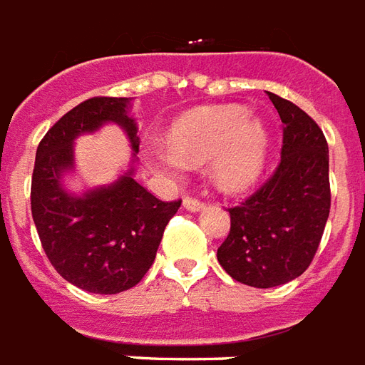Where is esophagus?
Segmentation results:
<instances>
[{
  "label": "esophagus",
  "instance_id": "1",
  "mask_svg": "<svg viewBox=\"0 0 365 365\" xmlns=\"http://www.w3.org/2000/svg\"><path fill=\"white\" fill-rule=\"evenodd\" d=\"M182 206H185V210H188V212H200V210L204 208V204H202L198 198H190V196H186L185 200H182Z\"/></svg>",
  "mask_w": 365,
  "mask_h": 365
}]
</instances>
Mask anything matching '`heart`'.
Segmentation results:
<instances>
[{
  "label": "heart",
  "mask_w": 365,
  "mask_h": 365,
  "mask_svg": "<svg viewBox=\"0 0 365 365\" xmlns=\"http://www.w3.org/2000/svg\"><path fill=\"white\" fill-rule=\"evenodd\" d=\"M169 148H153L151 163L171 177H180L188 165L214 159L212 173L227 192L247 190L260 179L270 153V130L260 116L241 105L212 106L185 114L169 132Z\"/></svg>",
  "instance_id": "b5f03b06"
}]
</instances>
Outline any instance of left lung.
Returning a JSON list of instances; mask_svg holds the SVG:
<instances>
[{
	"label": "left lung",
	"instance_id": "obj_1",
	"mask_svg": "<svg viewBox=\"0 0 365 365\" xmlns=\"http://www.w3.org/2000/svg\"><path fill=\"white\" fill-rule=\"evenodd\" d=\"M284 124L280 165L251 198L230 208L217 260L233 280L274 288L302 276L317 252L331 210L329 145L317 122L268 93Z\"/></svg>",
	"mask_w": 365,
	"mask_h": 365
}]
</instances>
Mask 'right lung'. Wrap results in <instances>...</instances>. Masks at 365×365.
Returning a JSON list of instances; mask_svg holds the SVG:
<instances>
[{"mask_svg":"<svg viewBox=\"0 0 365 365\" xmlns=\"http://www.w3.org/2000/svg\"><path fill=\"white\" fill-rule=\"evenodd\" d=\"M130 103L126 97L83 101L48 130L36 150L31 210L42 249L63 280L91 294L134 288L153 264L165 227L180 208V200L161 202L134 179L140 138ZM105 123L125 130L135 151L133 163L110 185L71 193L63 179L75 170V140Z\"/></svg>","mask_w":365,"mask_h":365,"instance_id":"obj_1","label":"right lung"}]
</instances>
